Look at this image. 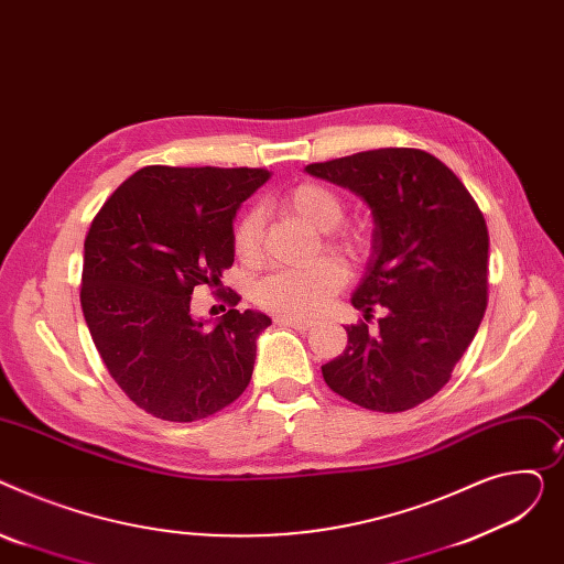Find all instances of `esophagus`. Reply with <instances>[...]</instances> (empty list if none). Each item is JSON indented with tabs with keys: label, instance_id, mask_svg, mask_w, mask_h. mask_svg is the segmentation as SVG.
Returning a JSON list of instances; mask_svg holds the SVG:
<instances>
[{
	"label": "esophagus",
	"instance_id": "obj_1",
	"mask_svg": "<svg viewBox=\"0 0 564 564\" xmlns=\"http://www.w3.org/2000/svg\"><path fill=\"white\" fill-rule=\"evenodd\" d=\"M275 325L295 327V329H301V333H305V329H310L314 323H312V321H303V318H286V316H275Z\"/></svg>",
	"mask_w": 564,
	"mask_h": 564
}]
</instances>
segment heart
I'll return each mask as SVG.
<instances>
[{
    "instance_id": "1",
    "label": "heart",
    "mask_w": 564,
    "mask_h": 564,
    "mask_svg": "<svg viewBox=\"0 0 564 564\" xmlns=\"http://www.w3.org/2000/svg\"><path fill=\"white\" fill-rule=\"evenodd\" d=\"M284 205L297 218L305 220L318 231L333 229L344 218L341 195L318 182H305L291 188L284 197ZM329 243L355 252L357 239L350 235L329 237ZM261 246V220L257 212L246 214L235 229V248L237 254L246 261H252L259 254ZM346 271L337 259H316L307 267L280 269L263 278L257 289V303L278 316L286 318H312L321 314L333 295L344 286Z\"/></svg>"
}]
</instances>
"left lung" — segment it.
Segmentation results:
<instances>
[{
    "label": "left lung",
    "mask_w": 564,
    "mask_h": 564,
    "mask_svg": "<svg viewBox=\"0 0 564 564\" xmlns=\"http://www.w3.org/2000/svg\"><path fill=\"white\" fill-rule=\"evenodd\" d=\"M305 173L359 195L373 216L367 269L350 295L376 333L346 327V350L321 367L327 387L373 412H405L451 380L487 310L489 235L455 173L423 150L384 148Z\"/></svg>",
    "instance_id": "obj_1"
}]
</instances>
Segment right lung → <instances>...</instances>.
I'll use <instances>...</instances> for the list:
<instances>
[{
    "label": "right lung",
    "instance_id": "1",
    "mask_svg": "<svg viewBox=\"0 0 564 564\" xmlns=\"http://www.w3.org/2000/svg\"><path fill=\"white\" fill-rule=\"evenodd\" d=\"M271 180L263 169L148 165L118 186L84 243L82 310L111 378L148 414L205 419L248 387L271 318L191 312L195 286H223L235 218ZM241 297L229 293V305Z\"/></svg>",
    "mask_w": 564,
    "mask_h": 564
}]
</instances>
